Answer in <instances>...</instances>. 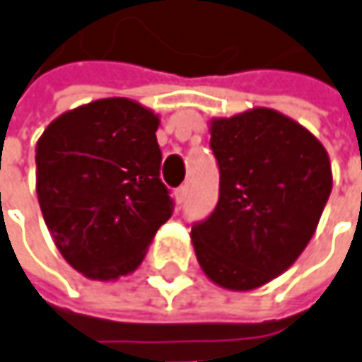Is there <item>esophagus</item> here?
I'll return each instance as SVG.
<instances>
[{"instance_id": "esophagus-1", "label": "esophagus", "mask_w": 362, "mask_h": 362, "mask_svg": "<svg viewBox=\"0 0 362 362\" xmlns=\"http://www.w3.org/2000/svg\"><path fill=\"white\" fill-rule=\"evenodd\" d=\"M184 198H186V186L176 188V190H174V200H176L178 204H182V202H184Z\"/></svg>"}]
</instances>
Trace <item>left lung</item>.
Returning a JSON list of instances; mask_svg holds the SVG:
<instances>
[{
  "label": "left lung",
  "mask_w": 362,
  "mask_h": 362,
  "mask_svg": "<svg viewBox=\"0 0 362 362\" xmlns=\"http://www.w3.org/2000/svg\"><path fill=\"white\" fill-rule=\"evenodd\" d=\"M220 198L192 226L204 274L234 293L281 276L303 255L332 190V170L315 134L272 107L210 119Z\"/></svg>",
  "instance_id": "left-lung-1"
}]
</instances>
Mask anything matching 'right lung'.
<instances>
[{
  "mask_svg": "<svg viewBox=\"0 0 362 362\" xmlns=\"http://www.w3.org/2000/svg\"><path fill=\"white\" fill-rule=\"evenodd\" d=\"M160 116L130 98H104L57 116L35 146V192L69 267L118 281L142 264L172 216L160 180Z\"/></svg>",
  "mask_w": 362,
  "mask_h": 362,
  "instance_id": "add662e5",
  "label": "right lung"
}]
</instances>
